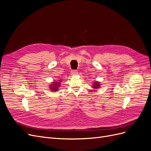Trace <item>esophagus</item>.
Masks as SVG:
<instances>
[{"label": "esophagus", "instance_id": "esophagus-1", "mask_svg": "<svg viewBox=\"0 0 151 151\" xmlns=\"http://www.w3.org/2000/svg\"><path fill=\"white\" fill-rule=\"evenodd\" d=\"M77 73H78V71L76 70H72L71 71V74L72 75H76V74H77Z\"/></svg>", "mask_w": 151, "mask_h": 151}]
</instances>
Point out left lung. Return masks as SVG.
I'll return each mask as SVG.
<instances>
[{
	"label": "left lung",
	"instance_id": "8db88e82",
	"mask_svg": "<svg viewBox=\"0 0 151 151\" xmlns=\"http://www.w3.org/2000/svg\"><path fill=\"white\" fill-rule=\"evenodd\" d=\"M100 86H101V84H100L99 82L96 81L95 82H94L93 85L92 86V88L93 89H94L93 91H96V89L100 88Z\"/></svg>",
	"mask_w": 151,
	"mask_h": 151
}]
</instances>
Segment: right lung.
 <instances>
[{
  "instance_id": "1",
  "label": "right lung",
  "mask_w": 151,
  "mask_h": 151,
  "mask_svg": "<svg viewBox=\"0 0 151 151\" xmlns=\"http://www.w3.org/2000/svg\"><path fill=\"white\" fill-rule=\"evenodd\" d=\"M62 82V80H56V81H53V83L50 84V89L52 91H53V92H57V91L59 89V88L60 86V83Z\"/></svg>"
}]
</instances>
